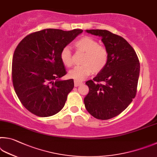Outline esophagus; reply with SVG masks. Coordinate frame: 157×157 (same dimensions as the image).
<instances>
[{
	"instance_id": "esophagus-1",
	"label": "esophagus",
	"mask_w": 157,
	"mask_h": 157,
	"mask_svg": "<svg viewBox=\"0 0 157 157\" xmlns=\"http://www.w3.org/2000/svg\"><path fill=\"white\" fill-rule=\"evenodd\" d=\"M82 84V82L80 81H74V86L77 87L78 86H80V85Z\"/></svg>"
}]
</instances>
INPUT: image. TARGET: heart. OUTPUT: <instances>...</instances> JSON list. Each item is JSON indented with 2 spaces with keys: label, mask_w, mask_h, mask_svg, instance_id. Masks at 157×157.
<instances>
[{
  "label": "heart",
  "mask_w": 157,
  "mask_h": 157,
  "mask_svg": "<svg viewBox=\"0 0 157 157\" xmlns=\"http://www.w3.org/2000/svg\"><path fill=\"white\" fill-rule=\"evenodd\" d=\"M79 50L86 52L83 65L74 67L69 71V76L77 81H82L93 71L98 72L105 67L108 60V52L105 47L98 45V41L90 36H83L75 42ZM60 59L65 65L70 67L73 64L72 54L69 46H65L60 52Z\"/></svg>",
  "instance_id": "1"
}]
</instances>
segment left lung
Masks as SVG:
<instances>
[{
    "label": "left lung",
    "mask_w": 157,
    "mask_h": 157,
    "mask_svg": "<svg viewBox=\"0 0 157 157\" xmlns=\"http://www.w3.org/2000/svg\"><path fill=\"white\" fill-rule=\"evenodd\" d=\"M86 32L101 38L108 52V60L105 67L93 78L94 81L86 83L90 91L84 98L85 106L96 119H112L125 110L135 97L139 60L132 47L123 37L108 30Z\"/></svg>",
    "instance_id": "obj_1"
}]
</instances>
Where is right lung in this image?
<instances>
[{"instance_id": "1", "label": "right lung", "mask_w": 157, "mask_h": 157, "mask_svg": "<svg viewBox=\"0 0 157 157\" xmlns=\"http://www.w3.org/2000/svg\"><path fill=\"white\" fill-rule=\"evenodd\" d=\"M82 32L43 29L27 36L16 47L12 59L13 86L30 112L48 117L64 107L74 84L73 79L61 80L67 72L60 52Z\"/></svg>"}]
</instances>
